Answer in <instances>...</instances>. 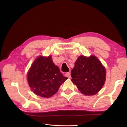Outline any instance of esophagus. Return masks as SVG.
I'll use <instances>...</instances> for the list:
<instances>
[{
    "mask_svg": "<svg viewBox=\"0 0 127 127\" xmlns=\"http://www.w3.org/2000/svg\"><path fill=\"white\" fill-rule=\"evenodd\" d=\"M65 75H66V76L67 77L70 78L71 77V76H70V72H67L66 74H65Z\"/></svg>",
    "mask_w": 127,
    "mask_h": 127,
    "instance_id": "obj_1",
    "label": "esophagus"
}]
</instances>
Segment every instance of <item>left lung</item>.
<instances>
[{
	"label": "left lung",
	"mask_w": 127,
	"mask_h": 127,
	"mask_svg": "<svg viewBox=\"0 0 127 127\" xmlns=\"http://www.w3.org/2000/svg\"><path fill=\"white\" fill-rule=\"evenodd\" d=\"M71 72L72 82L85 95L97 94L105 82V68L95 56H79Z\"/></svg>",
	"instance_id": "8db88e82"
}]
</instances>
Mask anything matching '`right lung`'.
Segmentation results:
<instances>
[{"label":"right lung","mask_w":127,"mask_h":127,"mask_svg":"<svg viewBox=\"0 0 127 127\" xmlns=\"http://www.w3.org/2000/svg\"><path fill=\"white\" fill-rule=\"evenodd\" d=\"M27 78L34 93L45 98L55 95L67 79L53 63L51 56H42L34 60L28 71Z\"/></svg>","instance_id":"obj_1"}]
</instances>
